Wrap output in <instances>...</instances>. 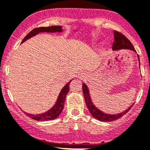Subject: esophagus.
I'll return each mask as SVG.
<instances>
[{
	"label": "esophagus",
	"instance_id": "obj_1",
	"mask_svg": "<svg viewBox=\"0 0 150 150\" xmlns=\"http://www.w3.org/2000/svg\"><path fill=\"white\" fill-rule=\"evenodd\" d=\"M86 77V74L83 73V72H80L78 75V78H80V79H85Z\"/></svg>",
	"mask_w": 150,
	"mask_h": 150
}]
</instances>
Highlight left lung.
Segmentation results:
<instances>
[{"label":"left lung","mask_w":150,"mask_h":150,"mask_svg":"<svg viewBox=\"0 0 150 150\" xmlns=\"http://www.w3.org/2000/svg\"><path fill=\"white\" fill-rule=\"evenodd\" d=\"M113 36H114V42H113L112 46V50L113 51H118V50H131V51H133L134 52H136L134 47H133L130 41L125 36H124L122 34H121L117 31H113ZM137 57L139 59V66L140 67L139 57V55H137ZM83 94H84L85 101H86V105H87L90 113L92 115L93 117L100 121H111L116 120V119L122 117L124 114L128 112L132 107V105H133V104H132L127 110L124 111L123 112L116 113V114H110V113H104L102 111H100V109H98L96 106L95 104L93 103L92 99H91V94H90L89 88L85 83H83Z\"/></svg>","instance_id":"1"}]
</instances>
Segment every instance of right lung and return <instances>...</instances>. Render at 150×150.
Returning <instances> with one entry per match:
<instances>
[{
    "mask_svg": "<svg viewBox=\"0 0 150 150\" xmlns=\"http://www.w3.org/2000/svg\"><path fill=\"white\" fill-rule=\"evenodd\" d=\"M63 31L62 26H49V27H39V28H35L34 29H33L32 31H31L22 40L21 44L23 43L24 42H26L27 39H30V38L34 37L37 34H39L41 32H48V33H61ZM72 79L70 80L64 87L62 88V89L61 90L60 93H59V96H58L57 99L56 100V103L50 110L46 111L45 113H39V114H31V113H26V115L27 116H29L31 119H34V120L37 121H47V120H54V119H57L58 116L60 115V113H62L63 108H64V102H65V98L67 94L68 93L69 90V85L71 83Z\"/></svg>",
    "mask_w": 150,
    "mask_h": 150,
    "instance_id": "1",
    "label": "right lung"
}]
</instances>
